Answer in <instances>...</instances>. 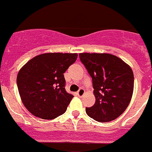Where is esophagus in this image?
Listing matches in <instances>:
<instances>
[{
	"label": "esophagus",
	"instance_id": "esophagus-1",
	"mask_svg": "<svg viewBox=\"0 0 152 152\" xmlns=\"http://www.w3.org/2000/svg\"><path fill=\"white\" fill-rule=\"evenodd\" d=\"M84 92H85V91H84V88H80V89H79V91H77V94H78L79 96H80V97H81V96H83V95L84 94Z\"/></svg>",
	"mask_w": 152,
	"mask_h": 152
}]
</instances>
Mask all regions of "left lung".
Wrapping results in <instances>:
<instances>
[{
    "label": "left lung",
    "mask_w": 152,
    "mask_h": 152,
    "mask_svg": "<svg viewBox=\"0 0 152 152\" xmlns=\"http://www.w3.org/2000/svg\"><path fill=\"white\" fill-rule=\"evenodd\" d=\"M80 61L92 78L94 105L86 108L100 123L114 120L127 108L134 88L132 68L119 58L107 53H80Z\"/></svg>",
    "instance_id": "obj_1"
}]
</instances>
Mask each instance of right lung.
<instances>
[{"label":"right lung","mask_w":152,"mask_h":152,"mask_svg":"<svg viewBox=\"0 0 152 152\" xmlns=\"http://www.w3.org/2000/svg\"><path fill=\"white\" fill-rule=\"evenodd\" d=\"M77 57L76 53H45L29 60L20 70L19 94L33 115L53 119L65 113L74 96L64 88V73Z\"/></svg>","instance_id":"add662e5"}]
</instances>
